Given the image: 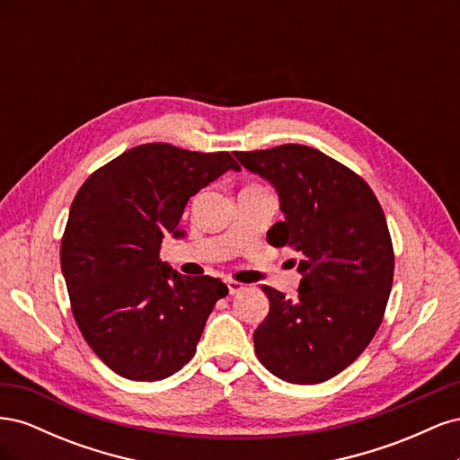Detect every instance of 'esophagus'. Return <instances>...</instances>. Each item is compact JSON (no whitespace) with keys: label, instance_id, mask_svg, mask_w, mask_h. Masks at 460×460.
Instances as JSON below:
<instances>
[{"label":"esophagus","instance_id":"esophagus-1","mask_svg":"<svg viewBox=\"0 0 460 460\" xmlns=\"http://www.w3.org/2000/svg\"><path fill=\"white\" fill-rule=\"evenodd\" d=\"M226 286H228V291L234 296V294H240L242 289H245V284L238 282V280H232V278H228L226 280Z\"/></svg>","mask_w":460,"mask_h":460}]
</instances>
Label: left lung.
I'll use <instances>...</instances> for the list:
<instances>
[{"label":"left lung","mask_w":460,"mask_h":460,"mask_svg":"<svg viewBox=\"0 0 460 460\" xmlns=\"http://www.w3.org/2000/svg\"><path fill=\"white\" fill-rule=\"evenodd\" d=\"M274 184L286 215L274 247L301 255L299 299L262 286L270 309L253 333L262 367L291 384H320L363 353L380 328L395 255L384 208L349 166L309 146L235 151Z\"/></svg>","instance_id":"obj_1"}]
</instances>
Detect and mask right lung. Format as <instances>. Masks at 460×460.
Segmentation results:
<instances>
[{
  "label": "right lung",
  "instance_id": "1",
  "mask_svg": "<svg viewBox=\"0 0 460 460\" xmlns=\"http://www.w3.org/2000/svg\"><path fill=\"white\" fill-rule=\"evenodd\" d=\"M228 151L144 144L93 171L80 186L61 238V270L82 338L122 378H169L196 355L215 303L213 276H182L159 259L164 234L191 196L226 171Z\"/></svg>",
  "mask_w": 460,
  "mask_h": 460
}]
</instances>
